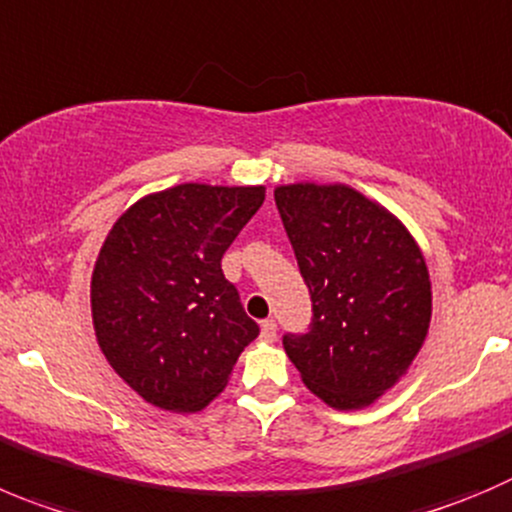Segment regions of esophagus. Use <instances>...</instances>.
<instances>
[{
	"label": "esophagus",
	"instance_id": "obj_1",
	"mask_svg": "<svg viewBox=\"0 0 512 512\" xmlns=\"http://www.w3.org/2000/svg\"><path fill=\"white\" fill-rule=\"evenodd\" d=\"M260 331H262V338H265V341H275V338H278V323L267 318V321H262Z\"/></svg>",
	"mask_w": 512,
	"mask_h": 512
}]
</instances>
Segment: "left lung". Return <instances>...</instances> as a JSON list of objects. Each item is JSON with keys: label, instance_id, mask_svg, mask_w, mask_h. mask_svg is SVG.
Instances as JSON below:
<instances>
[{"label": "left lung", "instance_id": "8db88e82", "mask_svg": "<svg viewBox=\"0 0 512 512\" xmlns=\"http://www.w3.org/2000/svg\"><path fill=\"white\" fill-rule=\"evenodd\" d=\"M313 318L283 346L328 407H369L407 374L432 318L424 257L391 212L343 184L275 189Z\"/></svg>", "mask_w": 512, "mask_h": 512}]
</instances>
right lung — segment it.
Instances as JSON below:
<instances>
[{"label":"right lung","mask_w":512,"mask_h":512,"mask_svg":"<svg viewBox=\"0 0 512 512\" xmlns=\"http://www.w3.org/2000/svg\"><path fill=\"white\" fill-rule=\"evenodd\" d=\"M262 202L265 186L179 184L133 204L105 237L90 283L95 338L148 404L204 409L260 333L222 255Z\"/></svg>","instance_id":"obj_1"}]
</instances>
